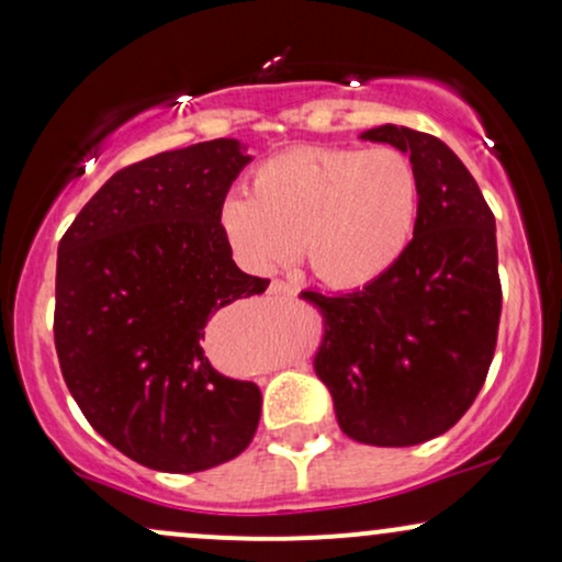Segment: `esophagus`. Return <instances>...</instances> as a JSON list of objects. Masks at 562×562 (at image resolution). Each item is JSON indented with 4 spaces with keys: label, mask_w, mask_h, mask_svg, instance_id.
I'll return each mask as SVG.
<instances>
[{
    "label": "esophagus",
    "mask_w": 562,
    "mask_h": 562,
    "mask_svg": "<svg viewBox=\"0 0 562 562\" xmlns=\"http://www.w3.org/2000/svg\"><path fill=\"white\" fill-rule=\"evenodd\" d=\"M269 290H272L274 295H290V293H293L295 288L290 285V282H285V280H274L272 285H269Z\"/></svg>",
    "instance_id": "obj_1"
}]
</instances>
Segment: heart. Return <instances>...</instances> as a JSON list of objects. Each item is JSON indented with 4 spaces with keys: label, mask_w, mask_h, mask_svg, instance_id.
I'll return each instance as SVG.
<instances>
[{
    "label": "heart",
    "mask_w": 562,
    "mask_h": 562,
    "mask_svg": "<svg viewBox=\"0 0 562 562\" xmlns=\"http://www.w3.org/2000/svg\"><path fill=\"white\" fill-rule=\"evenodd\" d=\"M420 177L396 147H301L263 160L248 192L224 200L222 232L243 267L272 272L299 254L322 282L362 288L402 259Z\"/></svg>",
    "instance_id": "1"
}]
</instances>
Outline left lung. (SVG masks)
Returning <instances> with one entry per match:
<instances>
[{"instance_id":"left-lung-1","label":"left lung","mask_w":562,"mask_h":562,"mask_svg":"<svg viewBox=\"0 0 562 562\" xmlns=\"http://www.w3.org/2000/svg\"><path fill=\"white\" fill-rule=\"evenodd\" d=\"M362 139L409 153L420 177L415 235L364 288L301 295L325 314L314 370L340 430L372 447H415L460 423L492 367L502 314L494 214L434 134L385 124Z\"/></svg>"}]
</instances>
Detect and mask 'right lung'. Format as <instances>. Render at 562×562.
<instances>
[{
  "mask_svg": "<svg viewBox=\"0 0 562 562\" xmlns=\"http://www.w3.org/2000/svg\"><path fill=\"white\" fill-rule=\"evenodd\" d=\"M248 160L237 139H211L126 166L57 248L63 378L97 434L145 468H216L259 428V385L203 351L209 319L269 285L237 269L218 222Z\"/></svg>",
  "mask_w": 562,
  "mask_h": 562,
  "instance_id": "obj_1",
  "label": "right lung"
}]
</instances>
